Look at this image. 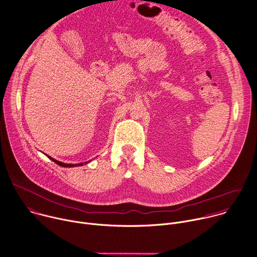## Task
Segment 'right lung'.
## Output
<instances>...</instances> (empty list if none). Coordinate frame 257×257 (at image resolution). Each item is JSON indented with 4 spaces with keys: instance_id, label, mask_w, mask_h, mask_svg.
I'll return each instance as SVG.
<instances>
[{
    "instance_id": "add662e5",
    "label": "right lung",
    "mask_w": 257,
    "mask_h": 257,
    "mask_svg": "<svg viewBox=\"0 0 257 257\" xmlns=\"http://www.w3.org/2000/svg\"><path fill=\"white\" fill-rule=\"evenodd\" d=\"M48 156V155H47ZM48 158L49 159H51L52 161H54L56 164H58V165H60V166H62V167H74V166H81V165H83L84 163H89L91 160H89V161H85V162H80V163H77V164H71V163H63V162H61V161H58V160H56V159H54V158H52V157H50V156H48Z\"/></svg>"
}]
</instances>
